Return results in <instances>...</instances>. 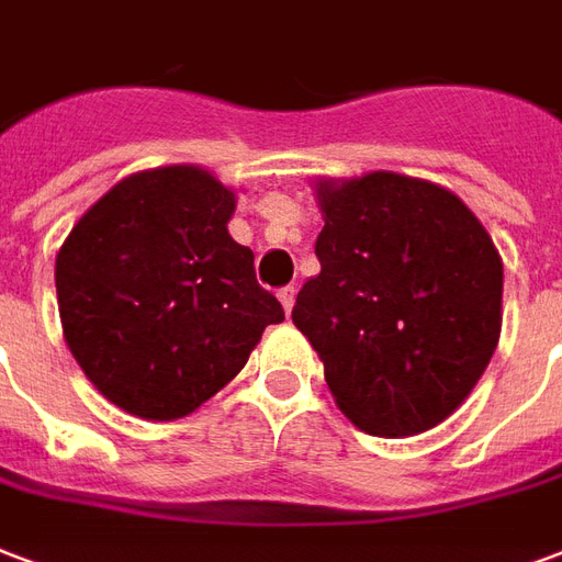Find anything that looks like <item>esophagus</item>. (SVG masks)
<instances>
[{
	"instance_id": "34e87169",
	"label": "esophagus",
	"mask_w": 562,
	"mask_h": 562,
	"mask_svg": "<svg viewBox=\"0 0 562 562\" xmlns=\"http://www.w3.org/2000/svg\"><path fill=\"white\" fill-rule=\"evenodd\" d=\"M294 294H297V289H294V285H285V289H280V303L285 313H292L294 310Z\"/></svg>"
}]
</instances>
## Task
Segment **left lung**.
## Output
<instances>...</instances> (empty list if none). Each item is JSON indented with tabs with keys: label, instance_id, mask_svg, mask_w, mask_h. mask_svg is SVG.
I'll list each match as a JSON object with an SVG mask.
<instances>
[{
	"label": "left lung",
	"instance_id": "1",
	"mask_svg": "<svg viewBox=\"0 0 562 562\" xmlns=\"http://www.w3.org/2000/svg\"><path fill=\"white\" fill-rule=\"evenodd\" d=\"M322 273L292 310L355 426L402 438L468 398L501 339L503 261L456 193L369 172L315 187Z\"/></svg>",
	"mask_w": 562,
	"mask_h": 562
}]
</instances>
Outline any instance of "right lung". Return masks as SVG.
Returning a JSON list of instances; mask_svg holds the SVG:
<instances>
[{
    "label": "right lung",
    "instance_id": "add662e5",
    "mask_svg": "<svg viewBox=\"0 0 562 562\" xmlns=\"http://www.w3.org/2000/svg\"><path fill=\"white\" fill-rule=\"evenodd\" d=\"M235 193L196 166L124 178L70 228L56 294L70 355L127 414L178 419L285 318L228 235Z\"/></svg>",
    "mask_w": 562,
    "mask_h": 562
}]
</instances>
